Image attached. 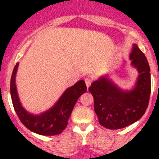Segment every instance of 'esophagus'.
Returning <instances> with one entry per match:
<instances>
[{"mask_svg": "<svg viewBox=\"0 0 159 159\" xmlns=\"http://www.w3.org/2000/svg\"><path fill=\"white\" fill-rule=\"evenodd\" d=\"M85 83H86L87 87H89L92 83V79H91L90 77H87V78L85 79Z\"/></svg>", "mask_w": 159, "mask_h": 159, "instance_id": "34e87169", "label": "esophagus"}]
</instances>
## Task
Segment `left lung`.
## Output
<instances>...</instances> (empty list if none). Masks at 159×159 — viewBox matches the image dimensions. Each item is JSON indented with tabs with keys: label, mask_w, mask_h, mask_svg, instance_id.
<instances>
[{
	"label": "left lung",
	"mask_w": 159,
	"mask_h": 159,
	"mask_svg": "<svg viewBox=\"0 0 159 159\" xmlns=\"http://www.w3.org/2000/svg\"><path fill=\"white\" fill-rule=\"evenodd\" d=\"M129 59L139 73L133 90L123 91L106 77L92 82L89 87L99 123L109 129L125 128L136 122L143 116L148 106L150 67L145 55L135 43L133 44Z\"/></svg>",
	"instance_id": "obj_1"
}]
</instances>
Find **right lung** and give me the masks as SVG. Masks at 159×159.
Here are the masks:
<instances>
[{
    "instance_id": "1",
    "label": "right lung",
    "mask_w": 159,
    "mask_h": 159,
    "mask_svg": "<svg viewBox=\"0 0 159 159\" xmlns=\"http://www.w3.org/2000/svg\"><path fill=\"white\" fill-rule=\"evenodd\" d=\"M19 63L14 67L11 79V100L16 115L26 128L41 135H57L64 130L67 125L72 109L83 93L87 92V86L83 80H80L72 87L67 88L57 103L48 111L34 116L22 107L19 100L16 87V75Z\"/></svg>"
}]
</instances>
